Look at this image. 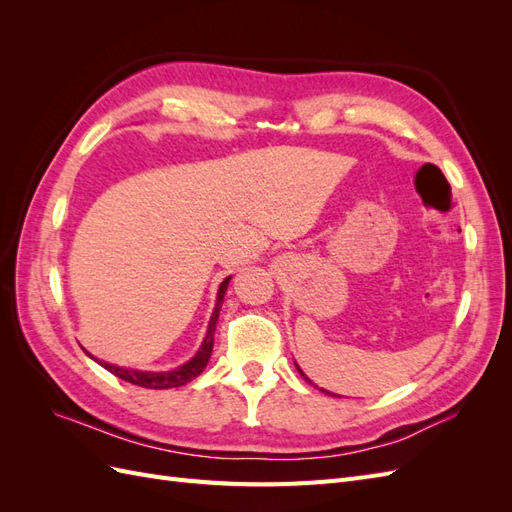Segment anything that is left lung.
Wrapping results in <instances>:
<instances>
[{
  "instance_id": "left-lung-1",
  "label": "left lung",
  "mask_w": 512,
  "mask_h": 512,
  "mask_svg": "<svg viewBox=\"0 0 512 512\" xmlns=\"http://www.w3.org/2000/svg\"><path fill=\"white\" fill-rule=\"evenodd\" d=\"M294 367H297V371H299V374H301V378H303V380H305V382H309V384H314V382H312V380H309V378H307V376H305V374H303V369H301V367H299V365H297V363H294ZM320 391H322V393H327V395H333V393H329V391H324V389H320ZM335 397H339V395H335Z\"/></svg>"
}]
</instances>
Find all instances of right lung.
<instances>
[{
    "mask_svg": "<svg viewBox=\"0 0 512 512\" xmlns=\"http://www.w3.org/2000/svg\"><path fill=\"white\" fill-rule=\"evenodd\" d=\"M230 284V277L220 284L218 288V301H215L213 307V314L209 318V327H207V335L203 339V344H200L198 352L192 356L188 363H183L175 369H166V371H143V369H134V367H121V365H113V363H106V361H98L94 354H87L94 359L96 363H100L106 371H111L113 376L126 380L130 384L136 386H143V389H177V386H183L192 382L194 378H198L203 374L209 359H211V352H213V335H215V327H218V318H220V309L224 303V294L226 288Z\"/></svg>",
    "mask_w": 512,
    "mask_h": 512,
    "instance_id": "1",
    "label": "right lung"
}]
</instances>
